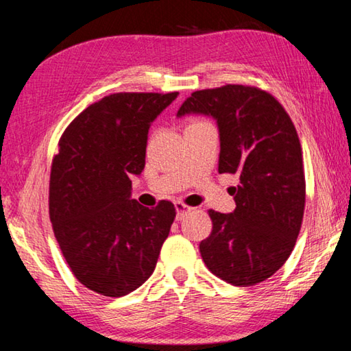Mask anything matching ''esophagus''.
<instances>
[{"mask_svg": "<svg viewBox=\"0 0 351 351\" xmlns=\"http://www.w3.org/2000/svg\"><path fill=\"white\" fill-rule=\"evenodd\" d=\"M175 207H176V219H178V221H180V219L184 217V213L190 212V207L180 203V201H178V203L175 204Z\"/></svg>", "mask_w": 351, "mask_h": 351, "instance_id": "1", "label": "esophagus"}]
</instances>
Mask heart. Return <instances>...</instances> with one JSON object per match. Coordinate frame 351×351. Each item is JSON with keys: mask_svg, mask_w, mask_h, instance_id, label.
I'll use <instances>...</instances> for the list:
<instances>
[{"mask_svg": "<svg viewBox=\"0 0 351 351\" xmlns=\"http://www.w3.org/2000/svg\"><path fill=\"white\" fill-rule=\"evenodd\" d=\"M192 123H199V122H192ZM192 123H190V125H192Z\"/></svg>", "mask_w": 351, "mask_h": 351, "instance_id": "b5f03b06", "label": "heart"}]
</instances>
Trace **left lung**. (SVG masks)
Here are the masks:
<instances>
[{
  "instance_id": "obj_1",
  "label": "left lung",
  "mask_w": 351,
  "mask_h": 351,
  "mask_svg": "<svg viewBox=\"0 0 351 351\" xmlns=\"http://www.w3.org/2000/svg\"><path fill=\"white\" fill-rule=\"evenodd\" d=\"M217 122L219 173H234L235 210H209L212 232L199 252L213 274L235 287L269 278L293 252L305 207L302 148L288 112L254 86L226 85L192 93L178 117Z\"/></svg>"
}]
</instances>
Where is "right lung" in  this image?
<instances>
[{
  "label": "right lung",
  "mask_w": 351,
  "mask_h": 351,
  "mask_svg": "<svg viewBox=\"0 0 351 351\" xmlns=\"http://www.w3.org/2000/svg\"><path fill=\"white\" fill-rule=\"evenodd\" d=\"M178 94H110L82 111L58 142L51 223L73 274L94 293L125 295L156 268L175 206H141L130 178L144 170L148 130Z\"/></svg>",
  "instance_id": "1"
}]
</instances>
